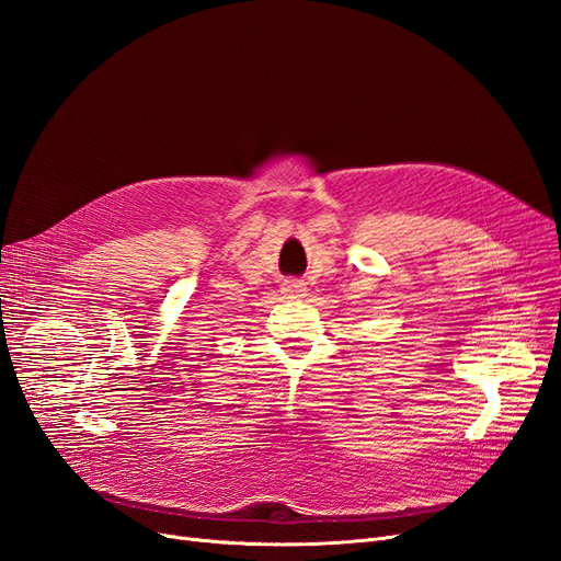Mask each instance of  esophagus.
I'll use <instances>...</instances> for the list:
<instances>
[{
  "label": "esophagus",
  "mask_w": 561,
  "mask_h": 561,
  "mask_svg": "<svg viewBox=\"0 0 561 561\" xmlns=\"http://www.w3.org/2000/svg\"><path fill=\"white\" fill-rule=\"evenodd\" d=\"M283 295L287 299H297V297L307 295V287H304V283L299 278H290V280L283 283Z\"/></svg>",
  "instance_id": "obj_1"
}]
</instances>
